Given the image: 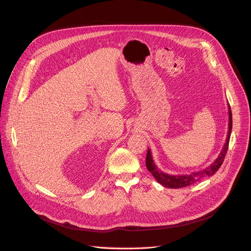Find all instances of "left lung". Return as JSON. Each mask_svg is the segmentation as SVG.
<instances>
[{
	"label": "left lung",
	"mask_w": 251,
	"mask_h": 251,
	"mask_svg": "<svg viewBox=\"0 0 251 251\" xmlns=\"http://www.w3.org/2000/svg\"><path fill=\"white\" fill-rule=\"evenodd\" d=\"M228 110H229V123H228V133H227V138L226 142L221 150L220 154L218 155L213 163H211L208 168H206L203 171H199L192 173L190 175H179V176H174V175H168L163 172H161L157 166L155 165L151 151L148 148L147 150V154H146V168L148 172H150L154 178L156 179L157 182H159L160 185H162L165 188H170V189H179L183 187H188L190 185H193V183L199 181L201 178L206 177V176H211L215 175V173L219 170L220 166L222 165L226 152L228 150L229 146V140H230V135H231V131H232V113H231V108L228 104Z\"/></svg>",
	"instance_id": "obj_1"
}]
</instances>
